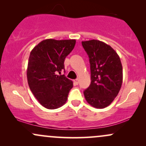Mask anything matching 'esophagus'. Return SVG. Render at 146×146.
<instances>
[{"instance_id":"obj_1","label":"esophagus","mask_w":146,"mask_h":146,"mask_svg":"<svg viewBox=\"0 0 146 146\" xmlns=\"http://www.w3.org/2000/svg\"><path fill=\"white\" fill-rule=\"evenodd\" d=\"M73 82H74V83L76 85H78V84H79V80H78V79H75V80H73Z\"/></svg>"}]
</instances>
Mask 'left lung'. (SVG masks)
<instances>
[{"instance_id":"left-lung-1","label":"left lung","mask_w":146,"mask_h":146,"mask_svg":"<svg viewBox=\"0 0 146 146\" xmlns=\"http://www.w3.org/2000/svg\"><path fill=\"white\" fill-rule=\"evenodd\" d=\"M82 44L89 58L91 82L84 91L90 106L104 108L109 106L119 92L123 81V68L119 56L110 45L91 40Z\"/></svg>"}]
</instances>
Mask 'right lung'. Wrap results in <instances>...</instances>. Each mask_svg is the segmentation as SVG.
<instances>
[{
  "label": "right lung",
  "mask_w": 146,
  "mask_h": 146,
  "mask_svg": "<svg viewBox=\"0 0 146 146\" xmlns=\"http://www.w3.org/2000/svg\"><path fill=\"white\" fill-rule=\"evenodd\" d=\"M75 40H44L30 53L28 84L39 103L47 109H56L66 103L73 82L64 75V60L74 48Z\"/></svg>",
  "instance_id": "add662e5"
}]
</instances>
